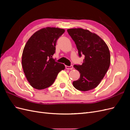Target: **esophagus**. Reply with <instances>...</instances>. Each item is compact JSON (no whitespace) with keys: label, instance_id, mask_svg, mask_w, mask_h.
Wrapping results in <instances>:
<instances>
[{"label":"esophagus","instance_id":"esophagus-1","mask_svg":"<svg viewBox=\"0 0 130 130\" xmlns=\"http://www.w3.org/2000/svg\"><path fill=\"white\" fill-rule=\"evenodd\" d=\"M66 68L67 69H70V70H72V69L73 68V66L72 65H71L70 66H66Z\"/></svg>","mask_w":130,"mask_h":130}]
</instances>
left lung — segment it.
Masks as SVG:
<instances>
[{
  "instance_id": "1",
  "label": "left lung",
  "mask_w": 130,
  "mask_h": 130,
  "mask_svg": "<svg viewBox=\"0 0 130 130\" xmlns=\"http://www.w3.org/2000/svg\"><path fill=\"white\" fill-rule=\"evenodd\" d=\"M67 31L75 43L78 56L85 55L81 65L74 66L80 72V76L73 81V86L81 91L95 88L109 67L111 57L108 47L103 39L88 30L74 28Z\"/></svg>"
}]
</instances>
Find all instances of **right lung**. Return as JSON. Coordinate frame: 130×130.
Instances as JSON below:
<instances>
[{"label":"right lung","instance_id":"obj_1","mask_svg":"<svg viewBox=\"0 0 130 130\" xmlns=\"http://www.w3.org/2000/svg\"><path fill=\"white\" fill-rule=\"evenodd\" d=\"M64 31L63 29L47 27L36 31L26 42L22 63L25 75L33 88L43 89L50 87L58 73L64 69L63 64L52 58L57 40Z\"/></svg>","mask_w":130,"mask_h":130}]
</instances>
